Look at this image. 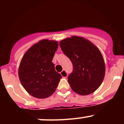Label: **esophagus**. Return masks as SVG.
<instances>
[{
	"label": "esophagus",
	"instance_id": "34e87169",
	"mask_svg": "<svg viewBox=\"0 0 124 124\" xmlns=\"http://www.w3.org/2000/svg\"><path fill=\"white\" fill-rule=\"evenodd\" d=\"M61 75H62V78H66L68 77V73L65 70H62V72H61Z\"/></svg>",
	"mask_w": 124,
	"mask_h": 124
}]
</instances>
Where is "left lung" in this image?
Here are the masks:
<instances>
[{
    "label": "left lung",
    "mask_w": 124,
    "mask_h": 124,
    "mask_svg": "<svg viewBox=\"0 0 124 124\" xmlns=\"http://www.w3.org/2000/svg\"><path fill=\"white\" fill-rule=\"evenodd\" d=\"M59 45L73 65V72L68 79L72 89L81 96L94 92L101 85L106 72L104 60L99 48L79 36L65 38Z\"/></svg>",
    "instance_id": "1"
}]
</instances>
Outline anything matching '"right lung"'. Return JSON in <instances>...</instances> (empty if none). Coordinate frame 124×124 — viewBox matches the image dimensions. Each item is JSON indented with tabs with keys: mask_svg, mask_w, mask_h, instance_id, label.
I'll return each mask as SVG.
<instances>
[{
	"mask_svg": "<svg viewBox=\"0 0 124 124\" xmlns=\"http://www.w3.org/2000/svg\"><path fill=\"white\" fill-rule=\"evenodd\" d=\"M58 48L56 41L44 39L31 46L21 59L18 77L31 96L45 99L56 90L62 76L55 70L52 61Z\"/></svg>",
	"mask_w": 124,
	"mask_h": 124,
	"instance_id": "right-lung-1",
	"label": "right lung"
}]
</instances>
